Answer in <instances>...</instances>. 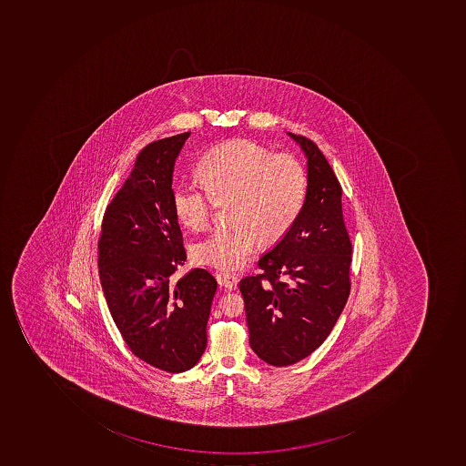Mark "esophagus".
<instances>
[{"instance_id": "34e87169", "label": "esophagus", "mask_w": 466, "mask_h": 466, "mask_svg": "<svg viewBox=\"0 0 466 466\" xmlns=\"http://www.w3.org/2000/svg\"><path fill=\"white\" fill-rule=\"evenodd\" d=\"M217 281H218V284L221 287H226V289H237L238 277L235 276V274L221 271V273L217 274Z\"/></svg>"}]
</instances>
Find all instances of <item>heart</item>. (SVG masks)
<instances>
[{"instance_id": "1", "label": "heart", "mask_w": 466, "mask_h": 466, "mask_svg": "<svg viewBox=\"0 0 466 466\" xmlns=\"http://www.w3.org/2000/svg\"><path fill=\"white\" fill-rule=\"evenodd\" d=\"M201 180L182 179L172 192L179 221L193 229L210 224L217 201L228 198V224L193 245L200 265L238 270L249 262L258 240L281 239L301 216L308 193L304 164L291 154H274L262 144L237 140L214 147L198 162Z\"/></svg>"}]
</instances>
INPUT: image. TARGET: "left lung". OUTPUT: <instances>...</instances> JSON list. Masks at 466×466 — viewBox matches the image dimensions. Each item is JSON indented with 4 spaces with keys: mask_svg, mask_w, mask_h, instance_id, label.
I'll use <instances>...</instances> for the list:
<instances>
[{
    "mask_svg": "<svg viewBox=\"0 0 466 466\" xmlns=\"http://www.w3.org/2000/svg\"><path fill=\"white\" fill-rule=\"evenodd\" d=\"M308 158L301 216L258 260L262 273L239 281L249 343L274 367L314 353L338 322L350 294V237L341 211V186L319 147L289 133Z\"/></svg>",
    "mask_w": 466,
    "mask_h": 466,
    "instance_id": "1",
    "label": "left lung"
}]
</instances>
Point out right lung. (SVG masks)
Segmentation results:
<instances>
[{
	"instance_id": "add662e5",
	"label": "right lung",
	"mask_w": 466,
	"mask_h": 466,
	"mask_svg": "<svg viewBox=\"0 0 466 466\" xmlns=\"http://www.w3.org/2000/svg\"><path fill=\"white\" fill-rule=\"evenodd\" d=\"M190 136L152 141L138 152L130 177L107 204L97 240V266L110 315L131 353L167 372L192 369L208 346L217 281L185 265L172 206L175 159Z\"/></svg>"
}]
</instances>
